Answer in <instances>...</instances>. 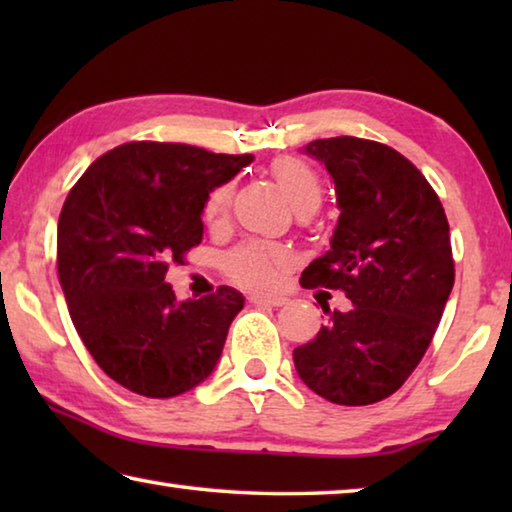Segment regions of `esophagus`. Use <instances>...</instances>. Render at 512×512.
Segmentation results:
<instances>
[{"instance_id":"esophagus-1","label":"esophagus","mask_w":512,"mask_h":512,"mask_svg":"<svg viewBox=\"0 0 512 512\" xmlns=\"http://www.w3.org/2000/svg\"><path fill=\"white\" fill-rule=\"evenodd\" d=\"M253 305H259V307H282L287 305V298L282 296H250L248 298Z\"/></svg>"}]
</instances>
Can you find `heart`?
I'll use <instances>...</instances> for the list:
<instances>
[{
  "label": "heart",
  "instance_id": "obj_1",
  "mask_svg": "<svg viewBox=\"0 0 512 512\" xmlns=\"http://www.w3.org/2000/svg\"><path fill=\"white\" fill-rule=\"evenodd\" d=\"M273 173L280 189L287 196V201L293 205V210H302V207H318L320 196H323V187L314 171H311L305 162L284 158L273 164ZM232 198V187L221 185L216 187L205 203V216L210 221L219 219V216L228 210ZM287 262V257L280 248H268L262 244H244L237 250H232L225 259V271L232 280L244 284L248 289H266L275 282L280 268Z\"/></svg>",
  "mask_w": 512,
  "mask_h": 512
}]
</instances>
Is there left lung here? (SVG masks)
Segmentation results:
<instances>
[{"label":"left lung","mask_w":512,"mask_h":512,"mask_svg":"<svg viewBox=\"0 0 512 512\" xmlns=\"http://www.w3.org/2000/svg\"><path fill=\"white\" fill-rule=\"evenodd\" d=\"M325 164L339 221L302 287L341 289L314 341L293 350L298 377L327 402L366 406L393 395L427 352L454 287L449 223L427 178L395 149L359 137L302 146Z\"/></svg>","instance_id":"left-lung-1"}]
</instances>
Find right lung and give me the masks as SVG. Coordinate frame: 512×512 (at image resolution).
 Listing matches in <instances>:
<instances>
[{
    "label": "right lung",
    "mask_w": 512,
    "mask_h": 512,
    "mask_svg": "<svg viewBox=\"0 0 512 512\" xmlns=\"http://www.w3.org/2000/svg\"><path fill=\"white\" fill-rule=\"evenodd\" d=\"M253 155L131 142L90 164L58 219V277L69 316L110 379L155 400L212 375L244 296L221 287L178 300L169 262L203 239V207Z\"/></svg>",
    "instance_id": "right-lung-1"
}]
</instances>
